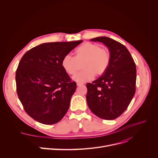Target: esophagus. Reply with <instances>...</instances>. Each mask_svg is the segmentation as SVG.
Listing matches in <instances>:
<instances>
[{
    "label": "esophagus",
    "instance_id": "1",
    "mask_svg": "<svg viewBox=\"0 0 158 158\" xmlns=\"http://www.w3.org/2000/svg\"><path fill=\"white\" fill-rule=\"evenodd\" d=\"M82 85H83V84H82V83H80V82H77V86H82Z\"/></svg>",
    "mask_w": 158,
    "mask_h": 158
}]
</instances>
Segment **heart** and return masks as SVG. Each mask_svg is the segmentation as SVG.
Masks as SVG:
<instances>
[{"label":"heart","mask_w":158,"mask_h":158,"mask_svg":"<svg viewBox=\"0 0 158 158\" xmlns=\"http://www.w3.org/2000/svg\"><path fill=\"white\" fill-rule=\"evenodd\" d=\"M84 70L77 73L72 79L78 82H85L94 79L95 76L103 75L110 61V54L106 48L90 42H85L80 45L76 51V57L69 54L63 57L61 60V66L64 71L72 76L79 68V64L83 62Z\"/></svg>","instance_id":"1"}]
</instances>
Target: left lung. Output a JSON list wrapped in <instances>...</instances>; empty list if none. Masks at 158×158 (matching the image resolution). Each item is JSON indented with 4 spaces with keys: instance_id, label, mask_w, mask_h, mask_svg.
I'll return each mask as SVG.
<instances>
[{
    "instance_id": "8db88e82",
    "label": "left lung",
    "mask_w": 158,
    "mask_h": 158,
    "mask_svg": "<svg viewBox=\"0 0 158 158\" xmlns=\"http://www.w3.org/2000/svg\"><path fill=\"white\" fill-rule=\"evenodd\" d=\"M109 48L110 61L106 72L86 84L87 104L99 118L113 120L127 108L136 91V68L127 48L118 41L105 36L91 39Z\"/></svg>"
}]
</instances>
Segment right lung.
Segmentation results:
<instances>
[{"instance_id":"obj_1","label":"right lung","mask_w":158,"mask_h":158,"mask_svg":"<svg viewBox=\"0 0 158 158\" xmlns=\"http://www.w3.org/2000/svg\"><path fill=\"white\" fill-rule=\"evenodd\" d=\"M82 41L42 44L22 57L16 71V92L24 110L37 122L54 124L67 112L77 86L61 60Z\"/></svg>"}]
</instances>
